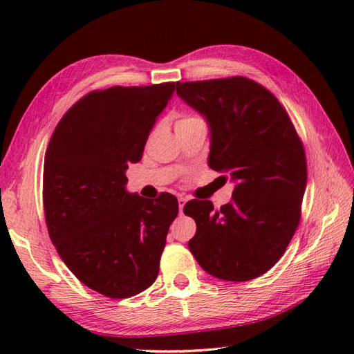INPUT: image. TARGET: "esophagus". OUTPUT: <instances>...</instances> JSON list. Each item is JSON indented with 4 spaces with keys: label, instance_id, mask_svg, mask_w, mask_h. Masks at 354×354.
Wrapping results in <instances>:
<instances>
[{
    "label": "esophagus",
    "instance_id": "obj_1",
    "mask_svg": "<svg viewBox=\"0 0 354 354\" xmlns=\"http://www.w3.org/2000/svg\"><path fill=\"white\" fill-rule=\"evenodd\" d=\"M185 202H187V198H179L178 199V204H179V213L183 214V209H184V205H185Z\"/></svg>",
    "mask_w": 354,
    "mask_h": 354
}]
</instances>
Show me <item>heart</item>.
Masks as SVG:
<instances>
[{
	"mask_svg": "<svg viewBox=\"0 0 354 354\" xmlns=\"http://www.w3.org/2000/svg\"><path fill=\"white\" fill-rule=\"evenodd\" d=\"M199 120H202L201 117L194 115V114H184L178 118L176 122V126H181V124H189V123H194V122H199Z\"/></svg>",
	"mask_w": 354,
	"mask_h": 354,
	"instance_id": "heart-1",
	"label": "heart"
}]
</instances>
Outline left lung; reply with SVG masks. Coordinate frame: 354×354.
<instances>
[{"label":"left lung","mask_w":354,"mask_h":354,"mask_svg":"<svg viewBox=\"0 0 354 354\" xmlns=\"http://www.w3.org/2000/svg\"><path fill=\"white\" fill-rule=\"evenodd\" d=\"M176 93L207 118L208 165L236 183L221 209L187 202L184 213L196 222L190 251L209 275L252 280L281 259L298 228L307 183L303 142L277 97L248 77L178 82Z\"/></svg>","instance_id":"8db88e82"}]
</instances>
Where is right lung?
Listing matches in <instances>:
<instances>
[{
  "label": "right lung",
  "mask_w": 354,
  "mask_h": 354,
  "mask_svg": "<svg viewBox=\"0 0 354 354\" xmlns=\"http://www.w3.org/2000/svg\"><path fill=\"white\" fill-rule=\"evenodd\" d=\"M175 82L112 86L82 97L51 135L42 199L53 245L71 272L108 298L152 286L178 199L126 190L129 162L142 156Z\"/></svg>",
  "instance_id": "right-lung-1"
}]
</instances>
